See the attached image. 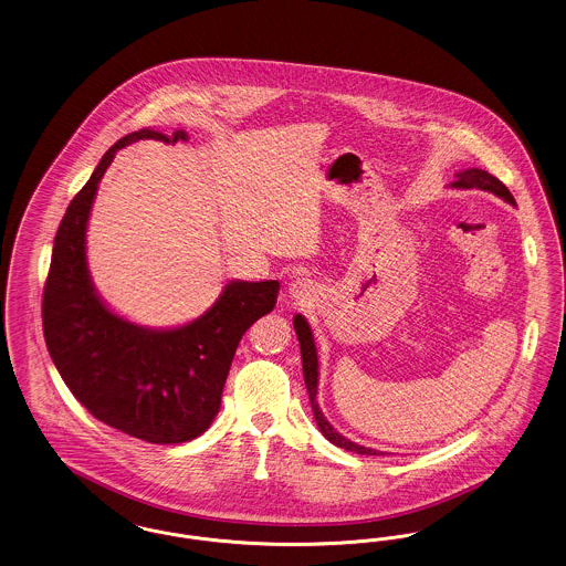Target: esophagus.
<instances>
[{"mask_svg":"<svg viewBox=\"0 0 566 566\" xmlns=\"http://www.w3.org/2000/svg\"><path fill=\"white\" fill-rule=\"evenodd\" d=\"M311 290H313V285H311V281L304 279V276H297V279L292 281V285H290V294H292L295 302H304V300L311 295Z\"/></svg>","mask_w":566,"mask_h":566,"instance_id":"obj_1","label":"esophagus"}]
</instances>
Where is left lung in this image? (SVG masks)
Returning <instances> with one entry per match:
<instances>
[{"label":"left lung","instance_id":"left-lung-1","mask_svg":"<svg viewBox=\"0 0 566 566\" xmlns=\"http://www.w3.org/2000/svg\"><path fill=\"white\" fill-rule=\"evenodd\" d=\"M459 179L452 184L454 188H478L484 192H492L503 200H507L510 205H516V200L512 197V192L505 188L503 181H499L494 175L482 169H468V171L459 172ZM295 334H297V343H300V350H302V369H304V382L308 389V397H311V406H313V415L319 424L321 433L332 443H336L338 448H345L348 452H357V454H378L374 448H366L359 443L346 440L345 436H340L329 422L327 418L323 417L319 403H317V382H319V359H317V348H315V340H313V332L308 327L306 319L302 315H295L294 319Z\"/></svg>","mask_w":566,"mask_h":566}]
</instances>
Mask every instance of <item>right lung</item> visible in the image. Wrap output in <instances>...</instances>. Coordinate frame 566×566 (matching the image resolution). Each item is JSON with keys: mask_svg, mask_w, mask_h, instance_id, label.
<instances>
[{"mask_svg": "<svg viewBox=\"0 0 566 566\" xmlns=\"http://www.w3.org/2000/svg\"><path fill=\"white\" fill-rule=\"evenodd\" d=\"M139 139L177 144L186 133H128L70 202L44 285V338L61 378L97 420L144 442H190L218 415L237 346L274 308L279 281H232L202 317L177 329L139 327L98 300L86 269V223L103 172Z\"/></svg>", "mask_w": 566, "mask_h": 566, "instance_id": "right-lung-1", "label": "right lung"}]
</instances>
